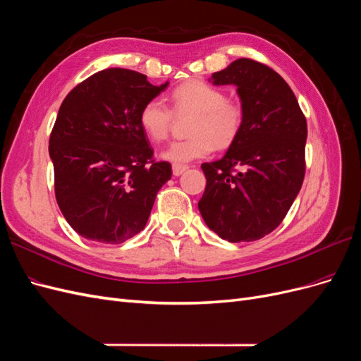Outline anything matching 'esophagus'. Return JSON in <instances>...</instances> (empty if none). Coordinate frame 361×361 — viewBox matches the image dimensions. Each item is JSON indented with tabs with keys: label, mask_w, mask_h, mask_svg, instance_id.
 <instances>
[{
	"label": "esophagus",
	"mask_w": 361,
	"mask_h": 361,
	"mask_svg": "<svg viewBox=\"0 0 361 361\" xmlns=\"http://www.w3.org/2000/svg\"><path fill=\"white\" fill-rule=\"evenodd\" d=\"M173 174L174 176H180L182 173H185L188 170V166H183V164H173Z\"/></svg>",
	"instance_id": "obj_1"
}]
</instances>
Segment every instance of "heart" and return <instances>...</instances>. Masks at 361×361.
Segmentation results:
<instances>
[{"label":"heart","mask_w":361,"mask_h":361,"mask_svg":"<svg viewBox=\"0 0 361 361\" xmlns=\"http://www.w3.org/2000/svg\"><path fill=\"white\" fill-rule=\"evenodd\" d=\"M173 111L178 116L192 114L190 138L173 141L161 152V158L174 162H190L204 158L214 147H231L241 134L244 125V106L241 102L227 99L224 90L202 81L191 80L176 87L171 93ZM173 111L159 99L147 101L138 114V125L152 141L169 137Z\"/></svg>","instance_id":"b5f03b06"}]
</instances>
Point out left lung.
<instances>
[{
	"label": "left lung",
	"instance_id": "obj_1",
	"mask_svg": "<svg viewBox=\"0 0 361 361\" xmlns=\"http://www.w3.org/2000/svg\"><path fill=\"white\" fill-rule=\"evenodd\" d=\"M211 81L235 85L245 116L226 155L202 164L199 211L228 243L256 241L283 221L301 190L307 122L288 82L259 61L238 59Z\"/></svg>",
	"mask_w": 361,
	"mask_h": 361
}]
</instances>
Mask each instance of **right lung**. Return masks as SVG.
Instances as JSON below:
<instances>
[{"label": "right lung", "instance_id": "right-lung-1", "mask_svg": "<svg viewBox=\"0 0 361 361\" xmlns=\"http://www.w3.org/2000/svg\"><path fill=\"white\" fill-rule=\"evenodd\" d=\"M129 69L96 72L64 97L49 138L60 211L89 241L122 244L143 231L171 166L157 162L138 125L167 89Z\"/></svg>", "mask_w": 361, "mask_h": 361}]
</instances>
